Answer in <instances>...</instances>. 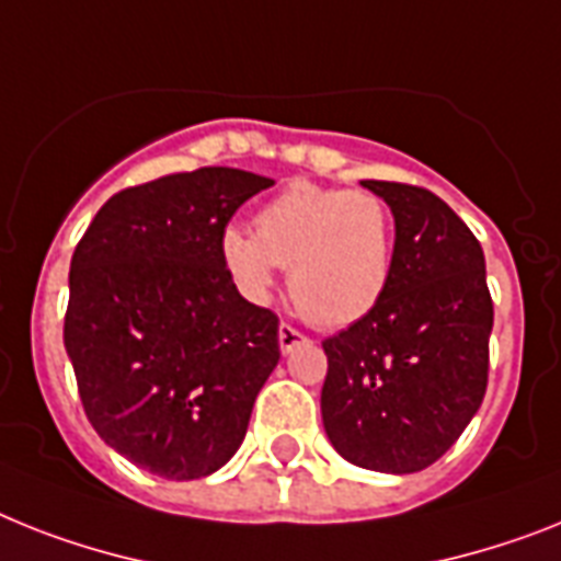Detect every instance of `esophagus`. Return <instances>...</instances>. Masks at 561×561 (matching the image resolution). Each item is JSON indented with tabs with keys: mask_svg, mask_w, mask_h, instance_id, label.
<instances>
[{
	"mask_svg": "<svg viewBox=\"0 0 561 561\" xmlns=\"http://www.w3.org/2000/svg\"><path fill=\"white\" fill-rule=\"evenodd\" d=\"M309 337L304 335V332H298L295 327H289V323H280L277 327V344H280V353L289 355L291 350H298L300 344H307Z\"/></svg>",
	"mask_w": 561,
	"mask_h": 561,
	"instance_id": "obj_1",
	"label": "esophagus"
}]
</instances>
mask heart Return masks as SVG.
<instances>
[{
	"mask_svg": "<svg viewBox=\"0 0 561 561\" xmlns=\"http://www.w3.org/2000/svg\"><path fill=\"white\" fill-rule=\"evenodd\" d=\"M217 249L249 300L270 298L280 266L300 314L337 330L378 307L390 284L396 220L375 192L291 183L257 208L254 234L229 226Z\"/></svg>",
	"mask_w": 561,
	"mask_h": 561,
	"instance_id": "b5f03b06",
	"label": "heart"
}]
</instances>
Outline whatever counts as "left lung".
Instances as JSON below:
<instances>
[{
  "label": "left lung",
  "mask_w": 561,
  "mask_h": 561,
  "mask_svg": "<svg viewBox=\"0 0 561 561\" xmlns=\"http://www.w3.org/2000/svg\"><path fill=\"white\" fill-rule=\"evenodd\" d=\"M396 217L378 307L323 341V430L346 461L419 473L450 450L488 390L493 300L476 234L427 188L364 180Z\"/></svg>",
  "instance_id": "obj_1"
}]
</instances>
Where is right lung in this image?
<instances>
[{
    "instance_id": "right-lung-1",
    "label": "right lung",
    "mask_w": 561,
    "mask_h": 561,
    "mask_svg": "<svg viewBox=\"0 0 561 561\" xmlns=\"http://www.w3.org/2000/svg\"><path fill=\"white\" fill-rule=\"evenodd\" d=\"M275 186L208 165L123 188L73 249L65 350L96 436L171 481L215 473L243 444L280 360L277 314L220 263V234Z\"/></svg>"
}]
</instances>
